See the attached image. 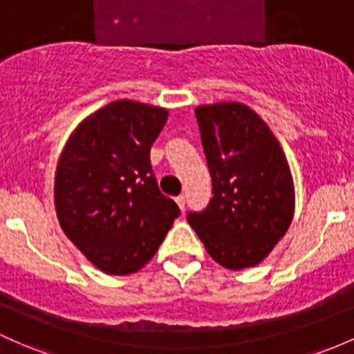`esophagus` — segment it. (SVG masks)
Returning a JSON list of instances; mask_svg holds the SVG:
<instances>
[{"label": "esophagus", "mask_w": 354, "mask_h": 354, "mask_svg": "<svg viewBox=\"0 0 354 354\" xmlns=\"http://www.w3.org/2000/svg\"><path fill=\"white\" fill-rule=\"evenodd\" d=\"M176 203H177V206L180 207L182 211H184V207H185V197L182 196V194H180V196L176 197Z\"/></svg>", "instance_id": "34e87169"}]
</instances>
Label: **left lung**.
<instances>
[{
  "label": "left lung",
  "mask_w": 354,
  "mask_h": 354,
  "mask_svg": "<svg viewBox=\"0 0 354 354\" xmlns=\"http://www.w3.org/2000/svg\"><path fill=\"white\" fill-rule=\"evenodd\" d=\"M212 199L187 221L224 268L253 267L287 233L294 182L282 147L248 106L219 102L196 109Z\"/></svg>",
  "instance_id": "8db88e82"
}]
</instances>
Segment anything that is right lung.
Instances as JSON below:
<instances>
[{
    "label": "right lung",
    "instance_id": "1",
    "mask_svg": "<svg viewBox=\"0 0 354 354\" xmlns=\"http://www.w3.org/2000/svg\"><path fill=\"white\" fill-rule=\"evenodd\" d=\"M169 113L115 101L86 118L59 158L57 218L67 238L109 275H128L157 253L180 209L163 196L150 148Z\"/></svg>",
    "mask_w": 354,
    "mask_h": 354
}]
</instances>
